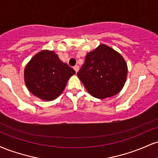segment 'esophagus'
Here are the masks:
<instances>
[{
    "label": "esophagus",
    "mask_w": 158,
    "mask_h": 158,
    "mask_svg": "<svg viewBox=\"0 0 158 158\" xmlns=\"http://www.w3.org/2000/svg\"><path fill=\"white\" fill-rule=\"evenodd\" d=\"M73 68H74V70H75V71L77 72V73L78 71H79V67L78 66V65H76V66L74 67Z\"/></svg>",
    "instance_id": "esophagus-1"
}]
</instances>
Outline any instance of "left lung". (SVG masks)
Segmentation results:
<instances>
[{"label": "left lung", "mask_w": 158, "mask_h": 158, "mask_svg": "<svg viewBox=\"0 0 158 158\" xmlns=\"http://www.w3.org/2000/svg\"><path fill=\"white\" fill-rule=\"evenodd\" d=\"M128 67L113 48L101 44L87 53L77 77L94 97L106 99L116 95L126 83Z\"/></svg>", "instance_id": "8db88e82"}]
</instances>
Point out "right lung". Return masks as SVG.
I'll list each match as a JSON object with an SVG mask.
<instances>
[{
  "mask_svg": "<svg viewBox=\"0 0 158 158\" xmlns=\"http://www.w3.org/2000/svg\"><path fill=\"white\" fill-rule=\"evenodd\" d=\"M75 70L62 62L53 51L41 50L30 59L23 76L27 89L44 101H52L60 96Z\"/></svg>",
  "mask_w": 158,
  "mask_h": 158,
  "instance_id": "right-lung-1",
  "label": "right lung"
}]
</instances>
